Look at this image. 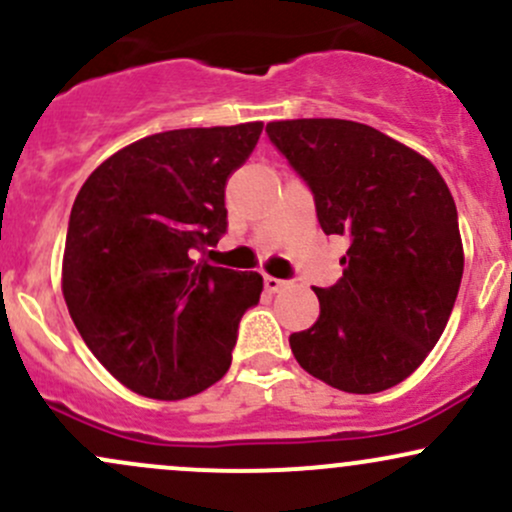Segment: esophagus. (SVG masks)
<instances>
[{
  "label": "esophagus",
  "mask_w": 512,
  "mask_h": 512,
  "mask_svg": "<svg viewBox=\"0 0 512 512\" xmlns=\"http://www.w3.org/2000/svg\"><path fill=\"white\" fill-rule=\"evenodd\" d=\"M265 286H267V291H282V289H286V286H289V282H286V279H277V277H265Z\"/></svg>",
  "instance_id": "34e87169"
}]
</instances>
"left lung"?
<instances>
[{"mask_svg": "<svg viewBox=\"0 0 512 512\" xmlns=\"http://www.w3.org/2000/svg\"><path fill=\"white\" fill-rule=\"evenodd\" d=\"M313 194L325 235H345L338 284L316 286L320 316L289 335L296 362L347 393L401 384L437 345L464 272L457 206L430 160L342 119L267 123Z\"/></svg>", "mask_w": 512, "mask_h": 512, "instance_id": "1", "label": "left lung"}]
</instances>
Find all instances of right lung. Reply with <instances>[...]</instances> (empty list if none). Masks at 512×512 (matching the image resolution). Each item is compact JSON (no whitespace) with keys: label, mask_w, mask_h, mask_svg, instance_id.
Here are the masks:
<instances>
[{"label":"right lung","mask_w":512,"mask_h":512,"mask_svg":"<svg viewBox=\"0 0 512 512\" xmlns=\"http://www.w3.org/2000/svg\"><path fill=\"white\" fill-rule=\"evenodd\" d=\"M262 123L179 128L136 140L89 174L70 211L67 311L123 386L179 401L228 372L262 277L196 262L228 230L226 182Z\"/></svg>","instance_id":"add662e5"}]
</instances>
